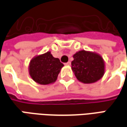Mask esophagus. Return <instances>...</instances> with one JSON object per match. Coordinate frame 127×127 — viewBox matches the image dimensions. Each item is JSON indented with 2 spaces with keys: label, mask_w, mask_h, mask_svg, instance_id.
<instances>
[{
  "label": "esophagus",
  "mask_w": 127,
  "mask_h": 127,
  "mask_svg": "<svg viewBox=\"0 0 127 127\" xmlns=\"http://www.w3.org/2000/svg\"><path fill=\"white\" fill-rule=\"evenodd\" d=\"M65 64H66V65H70L71 62H70V61H69V62H67V63H65Z\"/></svg>",
  "instance_id": "obj_1"
}]
</instances>
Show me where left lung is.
Returning <instances> with one entry per match:
<instances>
[{
	"label": "left lung",
	"mask_w": 127,
	"mask_h": 127,
	"mask_svg": "<svg viewBox=\"0 0 127 127\" xmlns=\"http://www.w3.org/2000/svg\"><path fill=\"white\" fill-rule=\"evenodd\" d=\"M73 58L71 69L79 81L93 83L104 74L105 64L99 54L83 50L76 53Z\"/></svg>",
	"instance_id": "obj_1"
}]
</instances>
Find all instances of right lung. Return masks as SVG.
<instances>
[{
  "label": "right lung",
  "mask_w": 127,
  "mask_h": 127,
  "mask_svg": "<svg viewBox=\"0 0 127 127\" xmlns=\"http://www.w3.org/2000/svg\"><path fill=\"white\" fill-rule=\"evenodd\" d=\"M64 64L51 52L34 57L29 64V74L33 81L41 85H48L56 81Z\"/></svg>",
  "instance_id": "1"
}]
</instances>
